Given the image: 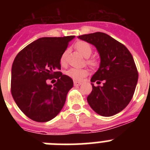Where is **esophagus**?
<instances>
[{
    "instance_id": "34e87169",
    "label": "esophagus",
    "mask_w": 150,
    "mask_h": 150,
    "mask_svg": "<svg viewBox=\"0 0 150 150\" xmlns=\"http://www.w3.org/2000/svg\"><path fill=\"white\" fill-rule=\"evenodd\" d=\"M82 84L81 82H78V81H74V86H80Z\"/></svg>"
}]
</instances>
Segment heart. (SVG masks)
I'll return each mask as SVG.
<instances>
[{
    "label": "heart",
    "instance_id": "heart-1",
    "mask_svg": "<svg viewBox=\"0 0 150 150\" xmlns=\"http://www.w3.org/2000/svg\"><path fill=\"white\" fill-rule=\"evenodd\" d=\"M75 48L86 58L89 57L91 54V52H92V49H91V46H90L89 43H86L85 41H79V42H77L75 44ZM66 56H67V51L64 52L61 56L60 62L62 64H65ZM88 63L91 65L94 66L95 65L96 62L93 59H91V60L88 61ZM88 72L86 69L75 68V67H71L65 72V74L67 76L72 78L75 80H81L82 79L86 77L88 75Z\"/></svg>",
    "mask_w": 150,
    "mask_h": 150
}]
</instances>
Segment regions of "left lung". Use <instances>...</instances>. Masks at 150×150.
I'll use <instances>...</instances> for the list:
<instances>
[{"mask_svg":"<svg viewBox=\"0 0 150 150\" xmlns=\"http://www.w3.org/2000/svg\"><path fill=\"white\" fill-rule=\"evenodd\" d=\"M78 38L96 48L100 65L91 78V83L104 81L95 86L87 97L91 108L98 114L111 116L121 112L132 100L138 79V73L132 54L121 43L102 32L84 34Z\"/></svg>","mask_w":150,"mask_h":150,"instance_id":"8db88e82","label":"left lung"}]
</instances>
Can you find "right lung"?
I'll use <instances>...</instances> for the list:
<instances>
[{
	"label": "right lung",
	"instance_id": "obj_1",
	"mask_svg": "<svg viewBox=\"0 0 150 150\" xmlns=\"http://www.w3.org/2000/svg\"><path fill=\"white\" fill-rule=\"evenodd\" d=\"M74 38H39L19 52L13 61L12 95L18 108L30 120L50 121L63 108L74 82L58 70L61 69V56ZM55 76L57 83L47 84L46 79Z\"/></svg>",
	"mask_w": 150,
	"mask_h": 150
}]
</instances>
